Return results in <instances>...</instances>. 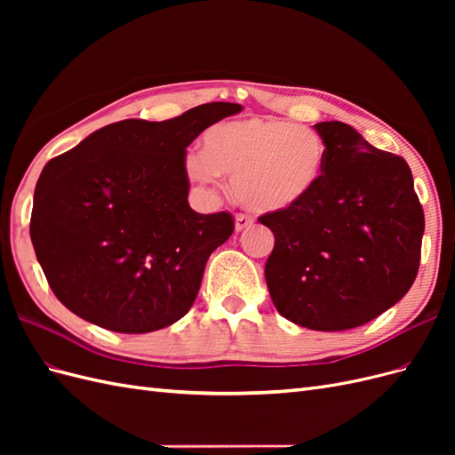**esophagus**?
I'll return each instance as SVG.
<instances>
[{
    "mask_svg": "<svg viewBox=\"0 0 455 455\" xmlns=\"http://www.w3.org/2000/svg\"><path fill=\"white\" fill-rule=\"evenodd\" d=\"M252 222H254V218H252L251 214L239 212V214L235 216V229H237V231H243V229H246V228H251Z\"/></svg>",
    "mask_w": 455,
    "mask_h": 455,
    "instance_id": "obj_1",
    "label": "esophagus"
}]
</instances>
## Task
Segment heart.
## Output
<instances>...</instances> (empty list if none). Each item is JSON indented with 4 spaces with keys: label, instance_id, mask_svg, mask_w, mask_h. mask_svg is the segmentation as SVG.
Masks as SVG:
<instances>
[{
    "label": "heart",
    "instance_id": "b5f03b06",
    "mask_svg": "<svg viewBox=\"0 0 455 455\" xmlns=\"http://www.w3.org/2000/svg\"><path fill=\"white\" fill-rule=\"evenodd\" d=\"M326 146L319 134L281 117L216 123L201 151H188L186 174L199 184L233 176L237 197L258 211H283L307 199L319 186Z\"/></svg>",
    "mask_w": 455,
    "mask_h": 455
}]
</instances>
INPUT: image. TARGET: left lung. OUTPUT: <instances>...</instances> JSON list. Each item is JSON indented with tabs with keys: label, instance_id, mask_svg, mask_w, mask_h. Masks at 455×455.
Listing matches in <instances>:
<instances>
[{
	"label": "left lung",
	"instance_id": "left-lung-1",
	"mask_svg": "<svg viewBox=\"0 0 455 455\" xmlns=\"http://www.w3.org/2000/svg\"><path fill=\"white\" fill-rule=\"evenodd\" d=\"M326 146L319 186L258 218L275 235L266 261L273 306L323 332L376 319L414 284L425 218L408 163L341 121L316 123Z\"/></svg>",
	"mask_w": 455,
	"mask_h": 455
}]
</instances>
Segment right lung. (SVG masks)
Returning <instances> with one entry per match:
<instances>
[{"label":"right lung","mask_w":455,"mask_h":455,"mask_svg":"<svg viewBox=\"0 0 455 455\" xmlns=\"http://www.w3.org/2000/svg\"><path fill=\"white\" fill-rule=\"evenodd\" d=\"M237 112L211 102L161 123H112L45 164L30 237L68 309L121 334L154 332L189 311L206 259L235 224L226 211H191L186 148Z\"/></svg>","instance_id":"right-lung-1"}]
</instances>
